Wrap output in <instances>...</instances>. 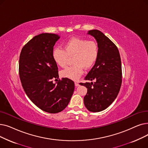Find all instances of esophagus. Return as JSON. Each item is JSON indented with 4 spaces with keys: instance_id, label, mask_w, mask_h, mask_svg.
<instances>
[{
    "instance_id": "esophagus-1",
    "label": "esophagus",
    "mask_w": 148,
    "mask_h": 148,
    "mask_svg": "<svg viewBox=\"0 0 148 148\" xmlns=\"http://www.w3.org/2000/svg\"><path fill=\"white\" fill-rule=\"evenodd\" d=\"M75 86H76V87H78V86H79V82H75Z\"/></svg>"
}]
</instances>
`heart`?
Instances as JSON below:
<instances>
[{"label":"heart","instance_id":"1","mask_svg":"<svg viewBox=\"0 0 148 148\" xmlns=\"http://www.w3.org/2000/svg\"><path fill=\"white\" fill-rule=\"evenodd\" d=\"M99 53L98 46L95 41L81 38H72L63 45V50L55 48L52 58L58 66L64 67L67 57L74 55L73 66L66 67L61 72V76L70 79L78 80L83 73V67L89 69L96 61Z\"/></svg>","mask_w":148,"mask_h":148}]
</instances>
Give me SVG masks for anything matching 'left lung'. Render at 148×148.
Here are the masks:
<instances>
[{"mask_svg": "<svg viewBox=\"0 0 148 148\" xmlns=\"http://www.w3.org/2000/svg\"><path fill=\"white\" fill-rule=\"evenodd\" d=\"M97 43L99 53L94 66L86 76V80L93 82L80 83L87 89L84 97L87 109L99 112L108 108L114 102L122 84V64L117 46L99 30L88 31Z\"/></svg>", "mask_w": 148, "mask_h": 148, "instance_id": "left-lung-1", "label": "left lung"}]
</instances>
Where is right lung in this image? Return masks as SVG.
Listing matches in <instances>:
<instances>
[{
	"label": "right lung",
	"mask_w": 148,
	"mask_h": 148,
	"mask_svg": "<svg viewBox=\"0 0 148 148\" xmlns=\"http://www.w3.org/2000/svg\"><path fill=\"white\" fill-rule=\"evenodd\" d=\"M60 37L42 33L35 36L22 49L19 59V76L27 97L39 108L57 113L67 106L75 89L74 82L58 76V67L52 58L53 46Z\"/></svg>",
	"instance_id": "add662e5"
}]
</instances>
